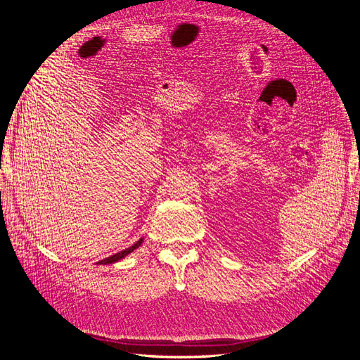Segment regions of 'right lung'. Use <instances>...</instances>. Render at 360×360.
I'll return each instance as SVG.
<instances>
[{"instance_id":"add662e5","label":"right lung","mask_w":360,"mask_h":360,"mask_svg":"<svg viewBox=\"0 0 360 360\" xmlns=\"http://www.w3.org/2000/svg\"><path fill=\"white\" fill-rule=\"evenodd\" d=\"M143 242H144V238L141 237L135 245H132L130 248H126L124 250H120V252H117L115 255H111V257H108V258H103V259H101V261H97V264H112V263H117V261L123 259V258H124L126 255H129L130 252H134V250H135L136 248H139L141 245H143Z\"/></svg>"}]
</instances>
